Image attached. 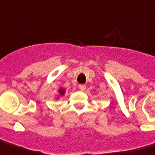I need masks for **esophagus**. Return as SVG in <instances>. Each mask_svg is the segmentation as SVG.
<instances>
[{
	"instance_id": "obj_1",
	"label": "esophagus",
	"mask_w": 155,
	"mask_h": 155,
	"mask_svg": "<svg viewBox=\"0 0 155 155\" xmlns=\"http://www.w3.org/2000/svg\"><path fill=\"white\" fill-rule=\"evenodd\" d=\"M79 88H80V90L84 91V90L86 89V86H85V85H84V84H81V85H79Z\"/></svg>"
}]
</instances>
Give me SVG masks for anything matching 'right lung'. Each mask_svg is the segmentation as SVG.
<instances>
[{"label": "right lung", "instance_id": "right-lung-1", "mask_svg": "<svg viewBox=\"0 0 155 155\" xmlns=\"http://www.w3.org/2000/svg\"><path fill=\"white\" fill-rule=\"evenodd\" d=\"M58 92H59L60 95L62 96V95H64V94H65V89H64V88H59Z\"/></svg>", "mask_w": 155, "mask_h": 155}]
</instances>
